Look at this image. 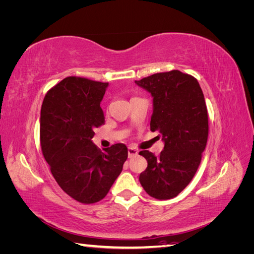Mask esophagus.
Masks as SVG:
<instances>
[{"instance_id": "34e87169", "label": "esophagus", "mask_w": 254, "mask_h": 254, "mask_svg": "<svg viewBox=\"0 0 254 254\" xmlns=\"http://www.w3.org/2000/svg\"><path fill=\"white\" fill-rule=\"evenodd\" d=\"M137 153H139V151H137L135 148H133V147H129L128 148V157L129 158H132V157L136 156Z\"/></svg>"}]
</instances>
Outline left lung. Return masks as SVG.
Wrapping results in <instances>:
<instances>
[{
    "label": "left lung",
    "mask_w": 254,
    "mask_h": 254,
    "mask_svg": "<svg viewBox=\"0 0 254 254\" xmlns=\"http://www.w3.org/2000/svg\"><path fill=\"white\" fill-rule=\"evenodd\" d=\"M134 82L152 96L150 130H158L164 142L158 157L140 151L148 165L139 180L149 196L171 199L193 179L205 149L209 122L202 90L193 76L178 70Z\"/></svg>",
    "instance_id": "8db88e82"
}]
</instances>
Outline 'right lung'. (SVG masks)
Wrapping results in <instances>:
<instances>
[{"label":"right lung","mask_w":254,"mask_h":254,"mask_svg":"<svg viewBox=\"0 0 254 254\" xmlns=\"http://www.w3.org/2000/svg\"><path fill=\"white\" fill-rule=\"evenodd\" d=\"M108 86L71 76L48 92L41 107L44 159L59 187L81 203L102 200L128 157L124 144L102 151L92 141L94 129L105 123L101 102Z\"/></svg>","instance_id":"obj_1"}]
</instances>
